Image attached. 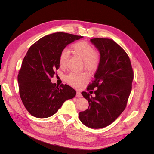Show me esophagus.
Here are the masks:
<instances>
[{
  "instance_id": "obj_1",
  "label": "esophagus",
  "mask_w": 154,
  "mask_h": 154,
  "mask_svg": "<svg viewBox=\"0 0 154 154\" xmlns=\"http://www.w3.org/2000/svg\"><path fill=\"white\" fill-rule=\"evenodd\" d=\"M76 96H77V97H82V93H81L80 92L77 91V92H76Z\"/></svg>"
}]
</instances>
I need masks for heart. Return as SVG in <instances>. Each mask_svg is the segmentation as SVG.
Returning a JSON list of instances; mask_svg holds the SVG:
<instances>
[{
	"label": "heart",
	"mask_w": 154,
	"mask_h": 154,
	"mask_svg": "<svg viewBox=\"0 0 154 154\" xmlns=\"http://www.w3.org/2000/svg\"><path fill=\"white\" fill-rule=\"evenodd\" d=\"M72 53L82 59L83 65L87 71H94L100 62L99 53L94 51L92 46L85 42H79L74 44L71 47ZM67 54L63 51L59 57V65L61 68H65L67 65ZM88 79L87 74L85 72H71L66 77L67 82L75 87H80Z\"/></svg>",
	"instance_id": "1"
}]
</instances>
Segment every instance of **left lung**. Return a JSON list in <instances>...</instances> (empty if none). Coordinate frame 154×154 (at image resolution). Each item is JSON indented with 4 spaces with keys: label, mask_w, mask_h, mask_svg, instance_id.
<instances>
[{
    "label": "left lung",
    "mask_w": 154,
    "mask_h": 154,
    "mask_svg": "<svg viewBox=\"0 0 154 154\" xmlns=\"http://www.w3.org/2000/svg\"><path fill=\"white\" fill-rule=\"evenodd\" d=\"M91 42L98 50L100 58L94 80L87 90L97 89L94 92L95 97L82 92L89 105L80 112L79 118L87 127L101 128L114 122L125 110L134 74L128 56L114 40L93 38Z\"/></svg>",
    "instance_id": "obj_1"
}]
</instances>
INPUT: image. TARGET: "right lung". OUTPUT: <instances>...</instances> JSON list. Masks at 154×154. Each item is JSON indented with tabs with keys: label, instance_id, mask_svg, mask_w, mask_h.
I'll list each match as a JSON object with an SVG mask.
<instances>
[{
	"label": "right lung",
	"instance_id": "obj_1",
	"mask_svg": "<svg viewBox=\"0 0 154 154\" xmlns=\"http://www.w3.org/2000/svg\"><path fill=\"white\" fill-rule=\"evenodd\" d=\"M82 38L66 32H55L32 44L23 60L18 75L23 104L32 115L46 118L54 114L76 92L67 85L53 83L51 78L60 67L59 57L66 46Z\"/></svg>",
	"mask_w": 154,
	"mask_h": 154
}]
</instances>
